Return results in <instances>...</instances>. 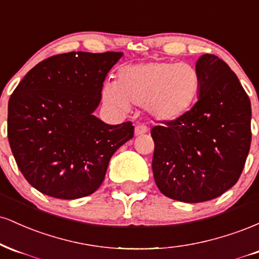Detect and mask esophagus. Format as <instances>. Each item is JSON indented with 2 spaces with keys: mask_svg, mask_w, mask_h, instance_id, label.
<instances>
[{
  "mask_svg": "<svg viewBox=\"0 0 259 259\" xmlns=\"http://www.w3.org/2000/svg\"><path fill=\"white\" fill-rule=\"evenodd\" d=\"M147 132H148V127L146 125H144V124H139V125L135 126V135L136 136L142 135V134H146Z\"/></svg>",
  "mask_w": 259,
  "mask_h": 259,
  "instance_id": "34e87169",
  "label": "esophagus"
}]
</instances>
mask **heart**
I'll list each match as a JSON object with an SVG mask.
<instances>
[{
	"mask_svg": "<svg viewBox=\"0 0 259 259\" xmlns=\"http://www.w3.org/2000/svg\"><path fill=\"white\" fill-rule=\"evenodd\" d=\"M200 74L187 63L147 62L123 67L118 82L106 81L101 97L107 106L125 111L129 103L145 107L163 121L179 119L194 105Z\"/></svg>",
	"mask_w": 259,
	"mask_h": 259,
	"instance_id": "heart-1",
	"label": "heart"
}]
</instances>
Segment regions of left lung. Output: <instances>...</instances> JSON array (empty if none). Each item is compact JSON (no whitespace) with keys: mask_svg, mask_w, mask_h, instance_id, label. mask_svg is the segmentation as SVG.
I'll return each instance as SVG.
<instances>
[{"mask_svg":"<svg viewBox=\"0 0 259 259\" xmlns=\"http://www.w3.org/2000/svg\"><path fill=\"white\" fill-rule=\"evenodd\" d=\"M198 100L179 119L151 130L156 185L173 200H213L239 180L251 146V102L236 74L214 55L198 58Z\"/></svg>","mask_w":259,"mask_h":259,"instance_id":"1","label":"left lung"}]
</instances>
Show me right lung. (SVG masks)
<instances>
[{"label":"right lung","instance_id":"right-lung-1","mask_svg":"<svg viewBox=\"0 0 259 259\" xmlns=\"http://www.w3.org/2000/svg\"><path fill=\"white\" fill-rule=\"evenodd\" d=\"M121 52H68L35 65L8 101V141L32 187L62 200L94 194L113 153L134 136L132 121L109 125L92 113Z\"/></svg>","mask_w":259,"mask_h":259}]
</instances>
